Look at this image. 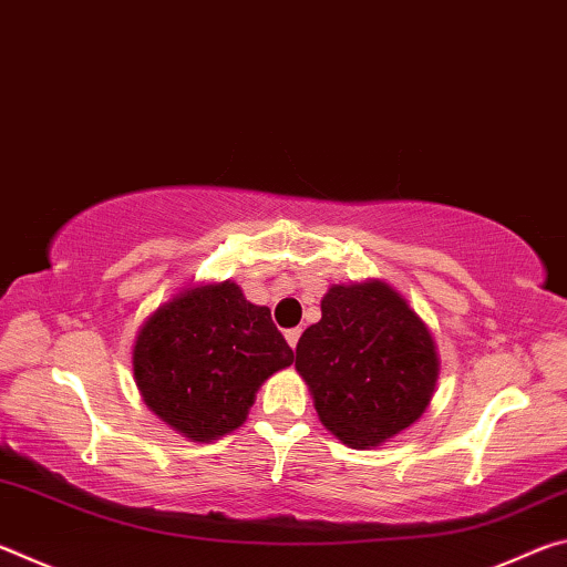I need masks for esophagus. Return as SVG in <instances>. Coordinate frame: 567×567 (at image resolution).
<instances>
[{"label":"esophagus","instance_id":"1","mask_svg":"<svg viewBox=\"0 0 567 567\" xmlns=\"http://www.w3.org/2000/svg\"><path fill=\"white\" fill-rule=\"evenodd\" d=\"M300 334H302V330H300V328H295V330H287V332H285V340H287V344H290L292 350L297 348V342H300Z\"/></svg>","mask_w":567,"mask_h":567}]
</instances>
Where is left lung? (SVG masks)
<instances>
[{"label": "left lung", "mask_w": 567, "mask_h": 567, "mask_svg": "<svg viewBox=\"0 0 567 567\" xmlns=\"http://www.w3.org/2000/svg\"><path fill=\"white\" fill-rule=\"evenodd\" d=\"M320 307V322L297 342L295 370L342 445L380 447L415 425L435 395L433 332L382 280L332 285Z\"/></svg>", "instance_id": "left-lung-1"}]
</instances>
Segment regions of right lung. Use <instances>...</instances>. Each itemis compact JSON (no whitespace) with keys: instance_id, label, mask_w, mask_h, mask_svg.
Segmentation results:
<instances>
[{"instance_id":"1","label":"right lung","mask_w":567,"mask_h":567,"mask_svg":"<svg viewBox=\"0 0 567 567\" xmlns=\"http://www.w3.org/2000/svg\"><path fill=\"white\" fill-rule=\"evenodd\" d=\"M292 360L270 307L249 302L233 280L179 290L140 324L132 348L145 405L192 443L243 425L262 382Z\"/></svg>"}]
</instances>
